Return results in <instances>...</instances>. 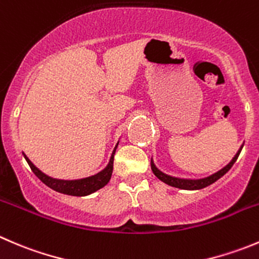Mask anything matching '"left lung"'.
<instances>
[{
	"mask_svg": "<svg viewBox=\"0 0 259 259\" xmlns=\"http://www.w3.org/2000/svg\"><path fill=\"white\" fill-rule=\"evenodd\" d=\"M242 148H243V145L239 148V150H238L237 154L234 155V158H233V159L230 160V162L228 163L224 168H222V169L218 170V172H215L214 175L209 176V177L200 178V180H187V178H178V177H172V176L165 175V173H163L162 170H159L157 167H155L153 159L150 160V165H152L153 173H154V175L157 176V177L159 178L162 182L167 183V185L172 186V187L182 188V190H200V188H204V187H206V186H210L211 183H214L215 181L219 180L220 177H223V176H224L225 173H227L228 170L233 167V164L235 163V160L238 159Z\"/></svg>",
	"mask_w": 259,
	"mask_h": 259,
	"instance_id": "1",
	"label": "left lung"
}]
</instances>
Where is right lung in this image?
Wrapping results in <instances>:
<instances>
[{
  "mask_svg": "<svg viewBox=\"0 0 259 259\" xmlns=\"http://www.w3.org/2000/svg\"><path fill=\"white\" fill-rule=\"evenodd\" d=\"M119 144V143H117ZM116 147H115L114 152H112L111 158H110L109 164L106 165V168L99 172L97 175L91 176V177L81 178V180H57V178H53L47 176L45 173H42L39 168L35 167L31 163V160L24 154L25 159H26L27 164L30 165L32 172L35 173L37 178L41 181L42 183L50 187L52 190L57 191V192L64 193V195H71V196H87L90 193H94L95 191L100 190L104 186H106L109 183L110 178L112 175V168H114V155L116 152Z\"/></svg>",
  "mask_w": 259,
  "mask_h": 259,
  "instance_id": "right-lung-1",
  "label": "right lung"
}]
</instances>
